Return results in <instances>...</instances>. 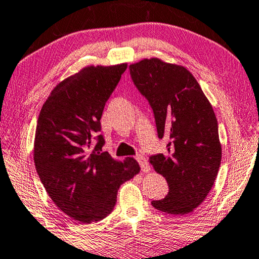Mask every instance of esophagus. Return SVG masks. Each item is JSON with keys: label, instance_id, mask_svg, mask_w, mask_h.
<instances>
[{"label": "esophagus", "instance_id": "obj_1", "mask_svg": "<svg viewBox=\"0 0 259 259\" xmlns=\"http://www.w3.org/2000/svg\"><path fill=\"white\" fill-rule=\"evenodd\" d=\"M136 159H137V162L140 163L141 170L143 171V172H148V171H150V165H149L148 161L143 157V156H142V155H137V156H136Z\"/></svg>", "mask_w": 259, "mask_h": 259}]
</instances>
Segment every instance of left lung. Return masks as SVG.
<instances>
[{
  "mask_svg": "<svg viewBox=\"0 0 259 259\" xmlns=\"http://www.w3.org/2000/svg\"><path fill=\"white\" fill-rule=\"evenodd\" d=\"M134 84L154 111L158 138L169 137L165 155L150 157L169 192L155 209L187 214L209 194L220 170L222 147L217 118L198 82L182 65L145 58L131 64Z\"/></svg>",
  "mask_w": 259,
  "mask_h": 259,
  "instance_id": "left-lung-1",
  "label": "left lung"
}]
</instances>
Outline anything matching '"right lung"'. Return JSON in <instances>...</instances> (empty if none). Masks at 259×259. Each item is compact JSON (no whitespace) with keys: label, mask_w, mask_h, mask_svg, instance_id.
Listing matches in <instances>:
<instances>
[{"label":"right lung","mask_w":259,"mask_h":259,"mask_svg":"<svg viewBox=\"0 0 259 259\" xmlns=\"http://www.w3.org/2000/svg\"><path fill=\"white\" fill-rule=\"evenodd\" d=\"M126 67L83 68L58 83L39 112L36 171L58 209L79 223L107 217L114 210L119 185L141 170L134 158L118 162L102 152V112Z\"/></svg>","instance_id":"1"}]
</instances>
